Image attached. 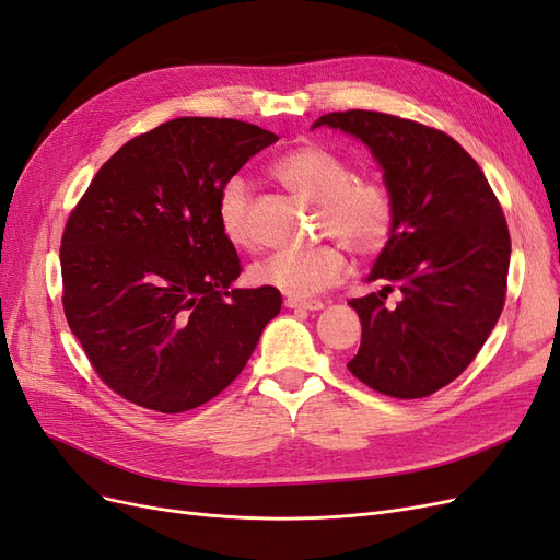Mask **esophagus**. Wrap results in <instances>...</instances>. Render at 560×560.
I'll return each mask as SVG.
<instances>
[{
  "label": "esophagus",
  "mask_w": 560,
  "mask_h": 560,
  "mask_svg": "<svg viewBox=\"0 0 560 560\" xmlns=\"http://www.w3.org/2000/svg\"><path fill=\"white\" fill-rule=\"evenodd\" d=\"M284 306L287 308H299V311H319L325 308V303L317 301V299H296V296H287L284 299Z\"/></svg>",
  "instance_id": "34e87169"
}]
</instances>
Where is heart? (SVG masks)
Returning <instances> with one entry per match:
<instances>
[{"mask_svg":"<svg viewBox=\"0 0 560 560\" xmlns=\"http://www.w3.org/2000/svg\"><path fill=\"white\" fill-rule=\"evenodd\" d=\"M273 177L303 200L317 202L319 235L336 238L311 249H282L259 259L249 278L261 287L290 296H311L346 276L343 245L362 259L378 257L395 233V196L376 177H354L352 165L336 151L319 144H301L270 165ZM224 238L252 249L257 233L249 217V189L245 179L231 177L217 202Z\"/></svg>","mask_w":560,"mask_h":560,"instance_id":"obj_1","label":"heart"}]
</instances>
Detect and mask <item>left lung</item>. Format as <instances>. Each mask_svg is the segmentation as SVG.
<instances>
[{
    "instance_id": "left-lung-1",
    "label": "left lung",
    "mask_w": 560,
    "mask_h": 560,
    "mask_svg": "<svg viewBox=\"0 0 560 560\" xmlns=\"http://www.w3.org/2000/svg\"><path fill=\"white\" fill-rule=\"evenodd\" d=\"M319 126L360 138L395 196L393 241L369 276L385 287L350 301L362 343L348 369L387 397H428L477 358L504 308L512 241L500 200L442 130L364 109L325 114ZM389 291L400 292L395 307Z\"/></svg>"
}]
</instances>
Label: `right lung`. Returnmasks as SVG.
<instances>
[{"mask_svg": "<svg viewBox=\"0 0 560 560\" xmlns=\"http://www.w3.org/2000/svg\"><path fill=\"white\" fill-rule=\"evenodd\" d=\"M273 142L235 118H173L118 149L67 217L65 317L116 395L159 413L196 409L280 313L273 287L229 290L243 266L217 217L224 184Z\"/></svg>", "mask_w": 560, "mask_h": 560, "instance_id": "1", "label": "right lung"}]
</instances>
